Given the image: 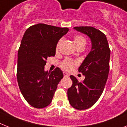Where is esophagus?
<instances>
[{
    "label": "esophagus",
    "instance_id": "1",
    "mask_svg": "<svg viewBox=\"0 0 127 127\" xmlns=\"http://www.w3.org/2000/svg\"><path fill=\"white\" fill-rule=\"evenodd\" d=\"M64 76L65 77H69V74L67 73H66V72H64Z\"/></svg>",
    "mask_w": 127,
    "mask_h": 127
}]
</instances>
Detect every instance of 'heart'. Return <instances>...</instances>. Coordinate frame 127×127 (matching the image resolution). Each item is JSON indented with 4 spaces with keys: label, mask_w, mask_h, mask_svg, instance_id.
Listing matches in <instances>:
<instances>
[{
    "label": "heart",
    "mask_w": 127,
    "mask_h": 127,
    "mask_svg": "<svg viewBox=\"0 0 127 127\" xmlns=\"http://www.w3.org/2000/svg\"><path fill=\"white\" fill-rule=\"evenodd\" d=\"M73 41H74V43H75L76 47L80 45H85L86 43L84 37L83 36H82V35H76V36L74 37ZM61 43L62 39H60L58 41L56 45V51H58L60 47V45H61ZM75 64H76V62L73 61V60L69 59V58H67V59L64 60L62 62L61 67L63 69L66 70V71H70V70L73 69Z\"/></svg>",
    "instance_id": "heart-1"
}]
</instances>
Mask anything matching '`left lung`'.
I'll list each match as a JSON object with an SVG mask.
<instances>
[{
  "label": "left lung",
  "instance_id": "left-lung-1",
  "mask_svg": "<svg viewBox=\"0 0 127 127\" xmlns=\"http://www.w3.org/2000/svg\"><path fill=\"white\" fill-rule=\"evenodd\" d=\"M74 29L87 35L92 41V49L78 68L85 76L79 82L73 75V84L67 90L69 103L76 110L92 107L102 94L110 69V50L104 33L92 27H76Z\"/></svg>",
  "mask_w": 127,
  "mask_h": 127
}]
</instances>
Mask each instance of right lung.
<instances>
[{
	"mask_svg": "<svg viewBox=\"0 0 127 127\" xmlns=\"http://www.w3.org/2000/svg\"><path fill=\"white\" fill-rule=\"evenodd\" d=\"M69 28L45 24L33 25L26 30L18 51L17 78L22 95L29 104L43 108L52 102L63 78L59 67L44 70L47 58L54 56L56 45Z\"/></svg>",
	"mask_w": 127,
	"mask_h": 127,
	"instance_id": "1",
	"label": "right lung"
}]
</instances>
